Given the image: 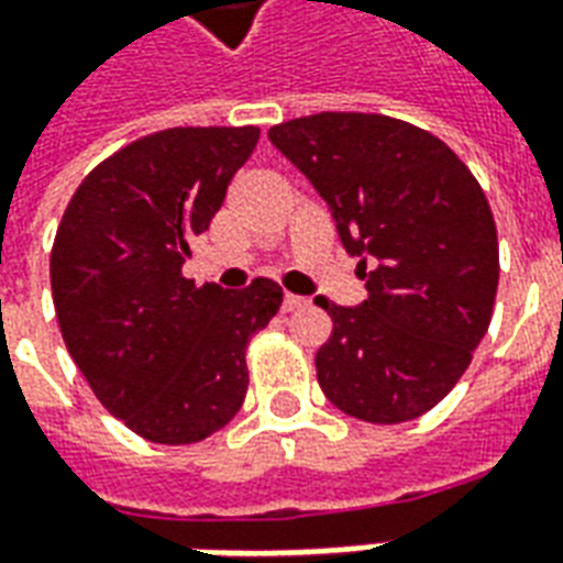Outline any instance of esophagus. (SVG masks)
I'll use <instances>...</instances> for the list:
<instances>
[{
	"label": "esophagus",
	"instance_id": "34e87169",
	"mask_svg": "<svg viewBox=\"0 0 563 563\" xmlns=\"http://www.w3.org/2000/svg\"><path fill=\"white\" fill-rule=\"evenodd\" d=\"M303 303H307V301H303L301 295L286 292V295H283V313H295V310H301Z\"/></svg>",
	"mask_w": 563,
	"mask_h": 563
}]
</instances>
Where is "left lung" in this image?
Masks as SVG:
<instances>
[{
	"mask_svg": "<svg viewBox=\"0 0 563 563\" xmlns=\"http://www.w3.org/2000/svg\"><path fill=\"white\" fill-rule=\"evenodd\" d=\"M268 140L310 178L357 274L361 307L328 298L316 378L336 409L402 423L439 406L493 319L498 235L468 166L439 136L376 112H319Z\"/></svg>",
	"mask_w": 563,
	"mask_h": 563,
	"instance_id": "left-lung-1",
	"label": "left lung"
}]
</instances>
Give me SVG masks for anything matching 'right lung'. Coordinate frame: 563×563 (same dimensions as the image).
<instances>
[{
	"instance_id": "1",
	"label": "right lung",
	"mask_w": 563,
	"mask_h": 563,
	"mask_svg": "<svg viewBox=\"0 0 563 563\" xmlns=\"http://www.w3.org/2000/svg\"><path fill=\"white\" fill-rule=\"evenodd\" d=\"M260 128H169L82 178L49 253L62 336L103 409L157 444H194L235 418L250 336L283 289L256 277L227 292L181 277Z\"/></svg>"
}]
</instances>
